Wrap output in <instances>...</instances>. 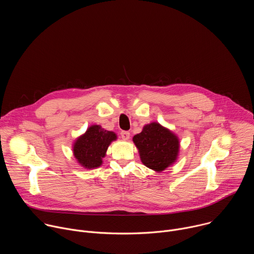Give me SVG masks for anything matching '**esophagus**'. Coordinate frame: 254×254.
<instances>
[{
    "instance_id": "1",
    "label": "esophagus",
    "mask_w": 254,
    "mask_h": 254,
    "mask_svg": "<svg viewBox=\"0 0 254 254\" xmlns=\"http://www.w3.org/2000/svg\"><path fill=\"white\" fill-rule=\"evenodd\" d=\"M121 135H122L123 139H125V140H127V139L129 138V135H130V133H129L128 131H126V130H124V131H122V132H121Z\"/></svg>"
}]
</instances>
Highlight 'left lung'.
I'll return each instance as SVG.
<instances>
[{
    "instance_id": "obj_1",
    "label": "left lung",
    "mask_w": 254,
    "mask_h": 254,
    "mask_svg": "<svg viewBox=\"0 0 254 254\" xmlns=\"http://www.w3.org/2000/svg\"><path fill=\"white\" fill-rule=\"evenodd\" d=\"M141 163L155 172H163L178 159L180 140L169 128L159 123H151L132 137Z\"/></svg>"
}]
</instances>
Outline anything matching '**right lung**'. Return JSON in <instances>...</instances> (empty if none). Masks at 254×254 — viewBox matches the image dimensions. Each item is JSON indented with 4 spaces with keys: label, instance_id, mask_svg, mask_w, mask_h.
<instances>
[{
    "label": "right lung",
    "instance_id": "right-lung-1",
    "mask_svg": "<svg viewBox=\"0 0 254 254\" xmlns=\"http://www.w3.org/2000/svg\"><path fill=\"white\" fill-rule=\"evenodd\" d=\"M118 138L114 131L105 130L98 125L90 126L73 142V156L84 169H96L102 165L108 146Z\"/></svg>",
    "mask_w": 254,
    "mask_h": 254
}]
</instances>
